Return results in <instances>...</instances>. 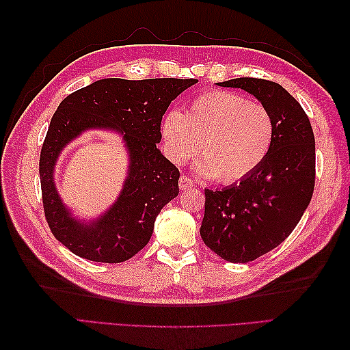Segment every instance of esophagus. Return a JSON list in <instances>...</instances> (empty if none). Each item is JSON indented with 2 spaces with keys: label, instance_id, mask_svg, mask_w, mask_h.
I'll use <instances>...</instances> for the list:
<instances>
[{
  "label": "esophagus",
  "instance_id": "obj_1",
  "mask_svg": "<svg viewBox=\"0 0 350 350\" xmlns=\"http://www.w3.org/2000/svg\"><path fill=\"white\" fill-rule=\"evenodd\" d=\"M192 187H194V180H192L191 177H188V176H182V177H180L179 188H180L182 191H187V189H189V188H192Z\"/></svg>",
  "mask_w": 350,
  "mask_h": 350
}]
</instances>
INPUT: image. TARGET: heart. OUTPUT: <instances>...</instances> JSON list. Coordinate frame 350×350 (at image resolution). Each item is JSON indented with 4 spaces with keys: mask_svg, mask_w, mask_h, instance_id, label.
<instances>
[{
    "mask_svg": "<svg viewBox=\"0 0 350 350\" xmlns=\"http://www.w3.org/2000/svg\"><path fill=\"white\" fill-rule=\"evenodd\" d=\"M162 138L176 165L198 153L200 174L234 183L254 173L266 159L273 120L262 103L215 90L200 94L185 114L170 113L162 123Z\"/></svg>",
    "mask_w": 350,
    "mask_h": 350,
    "instance_id": "heart-1",
    "label": "heart"
}]
</instances>
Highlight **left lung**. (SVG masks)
I'll return each instance as SVG.
<instances>
[{"instance_id":"left-lung-1","label":"left lung","mask_w":350,"mask_h":350,"mask_svg":"<svg viewBox=\"0 0 350 350\" xmlns=\"http://www.w3.org/2000/svg\"><path fill=\"white\" fill-rule=\"evenodd\" d=\"M217 85L252 94L273 120L262 165L224 189H204L203 242L227 262L247 263L277 248L308 207L316 179L314 133L299 102L277 83L236 78Z\"/></svg>"}]
</instances>
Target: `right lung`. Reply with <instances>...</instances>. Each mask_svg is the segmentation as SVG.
<instances>
[{
    "label": "right lung",
    "mask_w": 350,
    "mask_h": 350,
    "mask_svg": "<svg viewBox=\"0 0 350 350\" xmlns=\"http://www.w3.org/2000/svg\"><path fill=\"white\" fill-rule=\"evenodd\" d=\"M197 79H99L69 94L52 116L43 141L39 173L44 217L57 241L92 262L120 263L148 243L154 219L179 194V170L156 144L161 122L174 100ZM120 133L130 156L121 196L99 219L78 221L57 196L53 171L62 148L85 130Z\"/></svg>",
    "instance_id": "1"
}]
</instances>
